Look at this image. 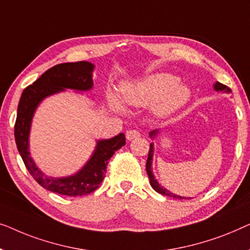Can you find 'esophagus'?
<instances>
[{
  "mask_svg": "<svg viewBox=\"0 0 250 250\" xmlns=\"http://www.w3.org/2000/svg\"><path fill=\"white\" fill-rule=\"evenodd\" d=\"M125 137H126V139H128V140L138 138V137H140V132L136 129H129V130H126Z\"/></svg>",
  "mask_w": 250,
  "mask_h": 250,
  "instance_id": "34e87169",
  "label": "esophagus"
}]
</instances>
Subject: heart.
Listing matches in <instances>:
<instances>
[{"mask_svg":"<svg viewBox=\"0 0 250 250\" xmlns=\"http://www.w3.org/2000/svg\"><path fill=\"white\" fill-rule=\"evenodd\" d=\"M190 97L188 87L179 83V78L171 73H155L142 82L125 85L122 88V100L132 106H145L157 103L160 114H168L187 103ZM111 103L120 108L117 98L111 96Z\"/></svg>","mask_w":250,"mask_h":250,"instance_id":"1","label":"heart"}]
</instances>
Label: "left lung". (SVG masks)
I'll list each match as a JSON object with an SVG mask.
<instances>
[{"mask_svg":"<svg viewBox=\"0 0 250 250\" xmlns=\"http://www.w3.org/2000/svg\"><path fill=\"white\" fill-rule=\"evenodd\" d=\"M214 88H215L216 90H222V91H224V93H230V91H231V89L229 88V87L226 86V85H223V83H216L215 86H214ZM155 133H156V131H152V132H150V136L155 135ZM153 152H154V147H153L152 144H150L149 152H148V157H147V162H146V171H147V174H148V177H149L150 186H152L154 190L159 192V194L164 195V196L173 197V198H178V199H187V198H185V197H180V196L173 195V194H172V192H170L168 190H167V189H165V188L162 187V186H160L159 182L155 180V178H154V175L152 173Z\"/></svg>","mask_w":250,"mask_h":250,"instance_id":"left-lung-1","label":"left lung"}]
</instances>
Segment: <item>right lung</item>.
<instances>
[{"label": "right lung", "instance_id": "1", "mask_svg": "<svg viewBox=\"0 0 250 250\" xmlns=\"http://www.w3.org/2000/svg\"><path fill=\"white\" fill-rule=\"evenodd\" d=\"M94 65L86 61L69 62L56 64L45 71L33 85L27 86L21 95L17 120L15 138L18 150L27 170L35 180L47 190L65 196H83L93 192L100 187L106 173L108 161L113 154L125 145V133L108 140H100L96 150L88 163L78 173L69 178H47L38 170L28 152V136L30 122L37 105L44 97L63 88L87 90L93 86L91 71Z\"/></svg>", "mask_w": 250, "mask_h": 250}]
</instances>
